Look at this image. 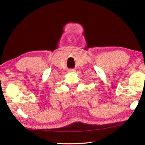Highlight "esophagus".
<instances>
[{
	"mask_svg": "<svg viewBox=\"0 0 145 145\" xmlns=\"http://www.w3.org/2000/svg\"><path fill=\"white\" fill-rule=\"evenodd\" d=\"M68 72H75V70H73V69H70L69 70H68Z\"/></svg>",
	"mask_w": 145,
	"mask_h": 145,
	"instance_id": "1",
	"label": "esophagus"
}]
</instances>
